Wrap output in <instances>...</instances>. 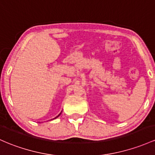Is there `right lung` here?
<instances>
[{"instance_id":"1","label":"right lung","mask_w":155,"mask_h":155,"mask_svg":"<svg viewBox=\"0 0 155 155\" xmlns=\"http://www.w3.org/2000/svg\"><path fill=\"white\" fill-rule=\"evenodd\" d=\"M60 114H61V113H59V115H58V116H59V115H60ZM58 116H57V117H58ZM57 117H56V118H57Z\"/></svg>"}]
</instances>
